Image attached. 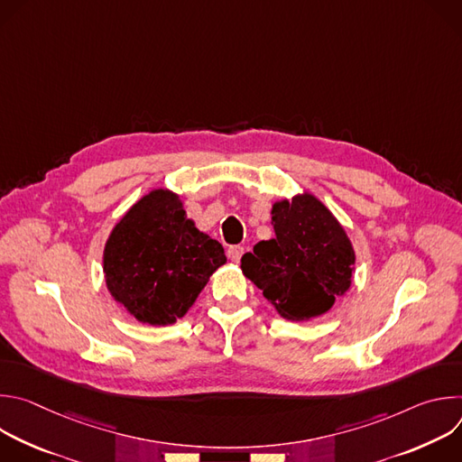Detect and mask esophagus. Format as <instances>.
I'll use <instances>...</instances> for the list:
<instances>
[{"label":"esophagus","mask_w":462,"mask_h":462,"mask_svg":"<svg viewBox=\"0 0 462 462\" xmlns=\"http://www.w3.org/2000/svg\"><path fill=\"white\" fill-rule=\"evenodd\" d=\"M243 252H245V248H243V246H239V245H234V246H228V250H226V255H228V259H230V261H234V263H239V259H241Z\"/></svg>","instance_id":"obj_1"}]
</instances>
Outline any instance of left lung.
Masks as SVG:
<instances>
[{"label": "left lung", "mask_w": 462, "mask_h": 462, "mask_svg": "<svg viewBox=\"0 0 462 462\" xmlns=\"http://www.w3.org/2000/svg\"><path fill=\"white\" fill-rule=\"evenodd\" d=\"M274 237L241 257L243 274L292 321L325 314L353 282L355 248L318 197L309 191L273 205Z\"/></svg>", "instance_id": "obj_1"}]
</instances>
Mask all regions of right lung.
<instances>
[{
	"label": "right lung",
	"instance_id": "right-lung-1",
	"mask_svg": "<svg viewBox=\"0 0 462 462\" xmlns=\"http://www.w3.org/2000/svg\"><path fill=\"white\" fill-rule=\"evenodd\" d=\"M225 263L221 243L197 230L179 195L162 188L125 212L104 248L109 294L150 325L182 318Z\"/></svg>",
	"mask_w": 462,
	"mask_h": 462
}]
</instances>
